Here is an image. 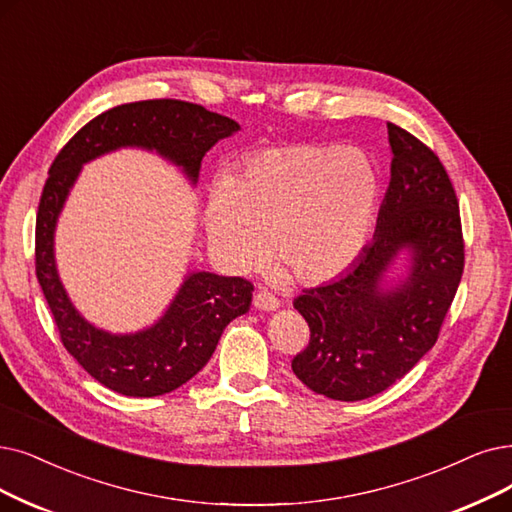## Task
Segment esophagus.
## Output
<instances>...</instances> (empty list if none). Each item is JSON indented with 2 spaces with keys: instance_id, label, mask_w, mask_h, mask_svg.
<instances>
[{
  "instance_id": "1",
  "label": "esophagus",
  "mask_w": 512,
  "mask_h": 512,
  "mask_svg": "<svg viewBox=\"0 0 512 512\" xmlns=\"http://www.w3.org/2000/svg\"><path fill=\"white\" fill-rule=\"evenodd\" d=\"M254 306H256L258 311H277L279 306H281V302L273 294H269V292H258L254 296Z\"/></svg>"
}]
</instances>
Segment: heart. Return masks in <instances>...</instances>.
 <instances>
[{
    "label": "heart",
    "mask_w": 512,
    "mask_h": 512,
    "mask_svg": "<svg viewBox=\"0 0 512 512\" xmlns=\"http://www.w3.org/2000/svg\"><path fill=\"white\" fill-rule=\"evenodd\" d=\"M378 176L359 149L292 142L254 151L206 206V231L231 271L277 260L302 285L349 271L370 237ZM272 245H268V241Z\"/></svg>",
    "instance_id": "obj_1"
}]
</instances>
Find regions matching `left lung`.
<instances>
[{
  "instance_id": "1",
  "label": "left lung",
  "mask_w": 512,
  "mask_h": 512,
  "mask_svg": "<svg viewBox=\"0 0 512 512\" xmlns=\"http://www.w3.org/2000/svg\"><path fill=\"white\" fill-rule=\"evenodd\" d=\"M386 128L391 182L374 241L344 275L294 300L311 338L292 370L336 401L386 391L433 349L464 271L458 199L443 163L410 132ZM401 253L406 273L388 278Z\"/></svg>"
}]
</instances>
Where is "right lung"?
Returning a JSON list of instances; mask_svg holds the SVG:
<instances>
[{
	"mask_svg": "<svg viewBox=\"0 0 512 512\" xmlns=\"http://www.w3.org/2000/svg\"><path fill=\"white\" fill-rule=\"evenodd\" d=\"M239 130L237 121L193 102L140 100L94 117L50 166L35 224L37 281L65 349L94 380L115 393L157 397L189 382L210 361L224 327L250 311L254 285L208 271L187 273L166 313L153 325L132 334H111L84 319L58 277V216L84 163L100 155L117 149L153 151L197 185L203 155Z\"/></svg>",
	"mask_w": 512,
	"mask_h": 512,
	"instance_id": "1",
	"label": "right lung"
}]
</instances>
